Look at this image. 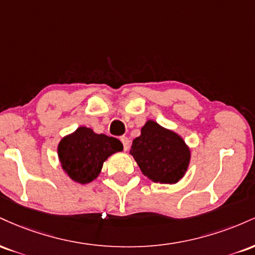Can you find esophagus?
<instances>
[{
  "label": "esophagus",
  "mask_w": 255,
  "mask_h": 255,
  "mask_svg": "<svg viewBox=\"0 0 255 255\" xmlns=\"http://www.w3.org/2000/svg\"><path fill=\"white\" fill-rule=\"evenodd\" d=\"M120 140L122 141V144H124V150L127 151L128 148H129V145H130V140L128 139L127 136H121L120 137Z\"/></svg>",
  "instance_id": "1"
}]
</instances>
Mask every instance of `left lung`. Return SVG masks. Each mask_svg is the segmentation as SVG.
I'll return each mask as SVG.
<instances>
[{
  "mask_svg": "<svg viewBox=\"0 0 255 255\" xmlns=\"http://www.w3.org/2000/svg\"><path fill=\"white\" fill-rule=\"evenodd\" d=\"M130 153L142 174L159 183H176L191 158L182 137L154 121H147L141 128V135L133 140Z\"/></svg>",
  "mask_w": 255,
  "mask_h": 255,
  "instance_id": "8db88e82",
  "label": "left lung"
}]
</instances>
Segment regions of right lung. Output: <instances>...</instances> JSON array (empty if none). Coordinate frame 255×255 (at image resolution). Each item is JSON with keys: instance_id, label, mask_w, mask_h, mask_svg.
<instances>
[{"instance_id": "1", "label": "right lung", "mask_w": 255, "mask_h": 255, "mask_svg": "<svg viewBox=\"0 0 255 255\" xmlns=\"http://www.w3.org/2000/svg\"><path fill=\"white\" fill-rule=\"evenodd\" d=\"M122 150L124 145L116 137L96 134L90 128L80 127L61 140L58 157L68 176L84 184L98 176L104 160L110 154Z\"/></svg>"}]
</instances>
